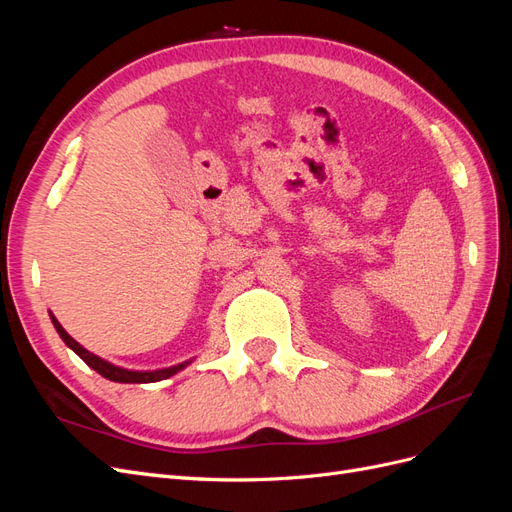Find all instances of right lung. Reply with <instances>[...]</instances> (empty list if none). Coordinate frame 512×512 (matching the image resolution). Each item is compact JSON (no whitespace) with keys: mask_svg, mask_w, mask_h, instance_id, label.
I'll return each instance as SVG.
<instances>
[{"mask_svg":"<svg viewBox=\"0 0 512 512\" xmlns=\"http://www.w3.org/2000/svg\"><path fill=\"white\" fill-rule=\"evenodd\" d=\"M51 322H53V327H55V331L59 333V337L64 339V344L70 348V350H74L76 354L81 356V359L94 369V371H98V374L102 376V378H106V380H111V382H121V384H143V382H160V380H166V378H170V376H175V374H179L181 369H185L188 367L194 359H190V361H183V363H179V365H173V367H164V369H151V371H138V369H126V367H119V365H115V363H108V361H104L102 356H98V354H94V352H89L87 348H83L79 342H76L74 337H70L68 335V331L61 327L59 324V320L51 314Z\"/></svg>","mask_w":512,"mask_h":512,"instance_id":"right-lung-1","label":"right lung"}]
</instances>
